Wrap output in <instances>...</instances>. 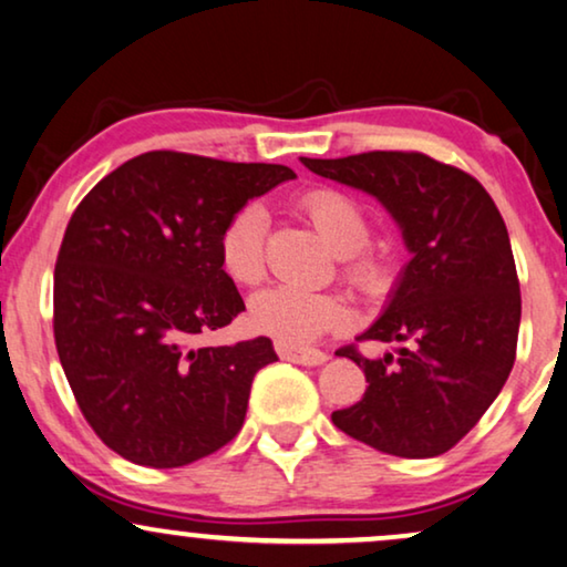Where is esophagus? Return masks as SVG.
Wrapping results in <instances>:
<instances>
[{"instance_id": "obj_1", "label": "esophagus", "mask_w": 567, "mask_h": 567, "mask_svg": "<svg viewBox=\"0 0 567 567\" xmlns=\"http://www.w3.org/2000/svg\"><path fill=\"white\" fill-rule=\"evenodd\" d=\"M276 352L284 360H291V363H299V365L327 363V352L311 350V348H297V344H289V342H276Z\"/></svg>"}]
</instances>
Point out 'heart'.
Wrapping results in <instances>:
<instances>
[{"label":"heart","instance_id":"heart-1","mask_svg":"<svg viewBox=\"0 0 567 567\" xmlns=\"http://www.w3.org/2000/svg\"><path fill=\"white\" fill-rule=\"evenodd\" d=\"M297 209L309 219L327 248L342 258V278L360 297L379 299L393 284L389 256L363 250L371 237L363 207L338 188H309L297 199ZM266 209L256 202L243 204L219 235V260L237 284H258L266 274ZM350 319V307L340 293L307 291L297 286H270L250 301V322L258 332L278 342L303 344L338 330Z\"/></svg>","mask_w":567,"mask_h":567}]
</instances>
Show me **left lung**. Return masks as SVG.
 Here are the masks:
<instances>
[{
    "label": "left lung",
    "instance_id": "obj_1",
    "mask_svg": "<svg viewBox=\"0 0 567 567\" xmlns=\"http://www.w3.org/2000/svg\"><path fill=\"white\" fill-rule=\"evenodd\" d=\"M332 182L373 194L412 250L391 303L358 342H393L365 358L358 404L332 412L338 430L396 457H434L455 447L512 373L522 293L502 212L471 174L416 151L301 158Z\"/></svg>",
    "mask_w": 567,
    "mask_h": 567
}]
</instances>
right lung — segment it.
Returning a JSON list of instances; mask_svg holds the SVG:
<instances>
[{
	"label": "right lung",
	"mask_w": 567,
	"mask_h": 567,
	"mask_svg": "<svg viewBox=\"0 0 567 567\" xmlns=\"http://www.w3.org/2000/svg\"><path fill=\"white\" fill-rule=\"evenodd\" d=\"M293 176L274 163L151 151L71 215L53 274L55 350L84 420L125 461L182 467L240 432L274 344L196 340L245 309L219 260L227 219Z\"/></svg>",
	"instance_id": "obj_1"
}]
</instances>
